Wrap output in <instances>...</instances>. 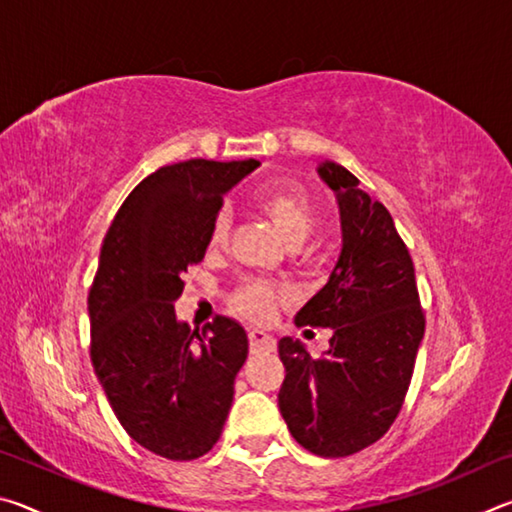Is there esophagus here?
<instances>
[{
    "mask_svg": "<svg viewBox=\"0 0 512 512\" xmlns=\"http://www.w3.org/2000/svg\"><path fill=\"white\" fill-rule=\"evenodd\" d=\"M248 343H250V352L253 354L275 350V339L268 332H264V329H250Z\"/></svg>",
    "mask_w": 512,
    "mask_h": 512,
    "instance_id": "34e87169",
    "label": "esophagus"
}]
</instances>
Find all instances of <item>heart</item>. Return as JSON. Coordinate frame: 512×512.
I'll return each mask as SVG.
<instances>
[{"label": "heart", "mask_w": 512, "mask_h": 512, "mask_svg": "<svg viewBox=\"0 0 512 512\" xmlns=\"http://www.w3.org/2000/svg\"><path fill=\"white\" fill-rule=\"evenodd\" d=\"M255 207L259 214L266 216L268 223L273 225L284 244L291 248L300 246L302 241L311 235V230H314L316 225L314 203H311V198L298 187H266L255 196ZM225 237H228V216L219 214L212 223L207 246H210V250H219L225 244ZM280 298L282 293L277 291L273 284L262 280H248L235 291L232 302H235V309L241 316L262 323V320H268L273 316L275 305Z\"/></svg>", "instance_id": "heart-1"}]
</instances>
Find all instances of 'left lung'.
Returning <instances> with one entry per match:
<instances>
[{"mask_svg": "<svg viewBox=\"0 0 512 512\" xmlns=\"http://www.w3.org/2000/svg\"><path fill=\"white\" fill-rule=\"evenodd\" d=\"M316 173L341 214V253L325 287L296 314V325L329 327L320 359L284 336L287 368L277 406L291 436L311 454L361 452L391 427L409 391L424 336L415 268L393 216L332 160Z\"/></svg>", "mask_w": 512, "mask_h": 512, "instance_id": "1", "label": "left lung"}]
</instances>
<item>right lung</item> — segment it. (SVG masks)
Masks as SVG:
<instances>
[{
	"mask_svg": "<svg viewBox=\"0 0 512 512\" xmlns=\"http://www.w3.org/2000/svg\"><path fill=\"white\" fill-rule=\"evenodd\" d=\"M259 164L160 167L128 194L103 239L88 298L92 366L128 436L169 461L214 447L248 357L237 320L219 316L198 332L173 305L183 273L205 257L223 196Z\"/></svg>",
	"mask_w": 512,
	"mask_h": 512,
	"instance_id": "right-lung-1",
	"label": "right lung"
}]
</instances>
